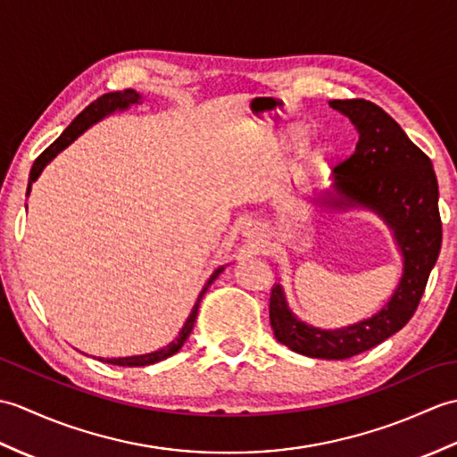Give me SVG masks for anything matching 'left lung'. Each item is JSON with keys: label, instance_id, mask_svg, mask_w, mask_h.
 <instances>
[{"label": "left lung", "instance_id": "obj_1", "mask_svg": "<svg viewBox=\"0 0 457 457\" xmlns=\"http://www.w3.org/2000/svg\"><path fill=\"white\" fill-rule=\"evenodd\" d=\"M359 131L355 151L336 162L332 206L363 204L391 223L404 255V275L381 312L344 329L310 328L287 308L283 290L270 288L269 320L280 344L318 359H347L367 352L409 322L420 304L430 270L442 247L438 180L428 154L377 104L352 98L329 100Z\"/></svg>", "mask_w": 457, "mask_h": 457}]
</instances>
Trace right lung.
Listing matches in <instances>:
<instances>
[{"label": "right lung", "mask_w": 457, "mask_h": 457, "mask_svg": "<svg viewBox=\"0 0 457 457\" xmlns=\"http://www.w3.org/2000/svg\"><path fill=\"white\" fill-rule=\"evenodd\" d=\"M141 100V96L135 92V90H123V92H110V94H104L100 96L98 100H94L90 105H86V108L76 115L74 121L68 125V128L62 131L61 137H58L54 143L48 145V147L38 154V157L35 159L33 162V169H31V174H29V180L35 182L38 174H41V170L45 169V164L51 161L53 157H56L58 153H61L64 147H68L79 135L88 129L92 123H96L98 120H102L104 115H108L115 110H123L128 108V105L131 104H137ZM31 182H29V187H31ZM27 194H29V188H27ZM223 270V267H220L216 273H213L210 277V280L206 283V287L202 288V293L196 300V304H194L192 312L187 320V324H184L182 332L179 334V337L174 339V342H170L167 347L159 349V352H153V353H147V355H135V357H118V359H105V361L112 363V365H121V367H143V365H151V363H157V361H162V359H167L170 355H174L179 352V349L182 347V344L187 342V337L190 336L192 332V326L194 322H196V316H198V306H200V300L204 296V293H206L208 287L213 283V278H216L220 273Z\"/></svg>", "instance_id": "obj_1"}]
</instances>
